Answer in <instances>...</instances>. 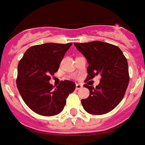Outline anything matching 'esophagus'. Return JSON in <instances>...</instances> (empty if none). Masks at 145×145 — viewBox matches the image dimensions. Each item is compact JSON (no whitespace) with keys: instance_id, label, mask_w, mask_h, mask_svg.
<instances>
[{"instance_id":"obj_1","label":"esophagus","mask_w":145,"mask_h":145,"mask_svg":"<svg viewBox=\"0 0 145 145\" xmlns=\"http://www.w3.org/2000/svg\"><path fill=\"white\" fill-rule=\"evenodd\" d=\"M82 87H83V85H82V84H77L76 85V90H80V89H81Z\"/></svg>"}]
</instances>
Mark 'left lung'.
Listing matches in <instances>:
<instances>
[{
	"instance_id": "1",
	"label": "left lung",
	"mask_w": 145,
	"mask_h": 145,
	"mask_svg": "<svg viewBox=\"0 0 145 145\" xmlns=\"http://www.w3.org/2000/svg\"><path fill=\"white\" fill-rule=\"evenodd\" d=\"M74 45L89 64L86 80L101 76L100 83L95 88L84 85L90 91L89 97L81 100L84 110L92 115L109 112L123 100L129 84L127 58L117 46L105 42L74 43Z\"/></svg>"
}]
</instances>
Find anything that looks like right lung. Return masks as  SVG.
I'll return each mask as SVG.
<instances>
[{
	"mask_svg": "<svg viewBox=\"0 0 145 145\" xmlns=\"http://www.w3.org/2000/svg\"><path fill=\"white\" fill-rule=\"evenodd\" d=\"M72 43H47L30 47L18 65L16 84L24 102L32 111L40 116H53L63 110L69 94L76 84L61 81L54 88L49 81L51 75L58 70L65 52Z\"/></svg>",
	"mask_w": 145,
	"mask_h": 145,
	"instance_id": "1",
	"label": "right lung"
}]
</instances>
